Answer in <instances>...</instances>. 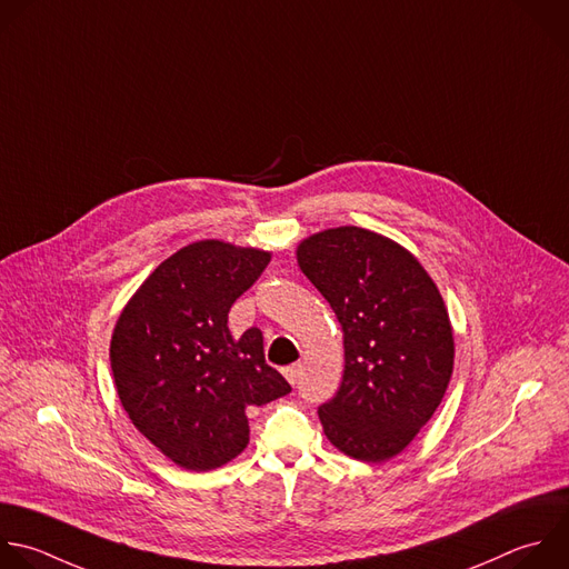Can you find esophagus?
Returning <instances> with one entry per match:
<instances>
[{"instance_id": "esophagus-1", "label": "esophagus", "mask_w": 569, "mask_h": 569, "mask_svg": "<svg viewBox=\"0 0 569 569\" xmlns=\"http://www.w3.org/2000/svg\"><path fill=\"white\" fill-rule=\"evenodd\" d=\"M301 370H303L301 361H299V363H292V366H286V368H283L286 380H288L290 385H297V382H299V377H301Z\"/></svg>"}]
</instances>
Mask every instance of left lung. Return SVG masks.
I'll return each mask as SVG.
<instances>
[{
  "label": "left lung",
  "mask_w": 569,
  "mask_h": 569,
  "mask_svg": "<svg viewBox=\"0 0 569 569\" xmlns=\"http://www.w3.org/2000/svg\"><path fill=\"white\" fill-rule=\"evenodd\" d=\"M297 263L343 330V377L319 407L326 438L361 462L405 451L440 407L453 372L447 306L400 243L355 226L303 239Z\"/></svg>",
  "instance_id": "1"
}]
</instances>
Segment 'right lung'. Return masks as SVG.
Wrapping results in <instances>:
<instances>
[{"mask_svg":"<svg viewBox=\"0 0 569 569\" xmlns=\"http://www.w3.org/2000/svg\"><path fill=\"white\" fill-rule=\"evenodd\" d=\"M270 252L197 241L164 259L136 290L111 335L118 398L133 427L171 462L212 471L250 442L248 409L290 393L266 363L263 335L228 328L232 303Z\"/></svg>","mask_w":569,"mask_h":569,"instance_id":"obj_1","label":"right lung"}]
</instances>
